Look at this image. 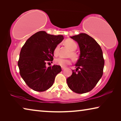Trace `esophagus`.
<instances>
[{
	"mask_svg": "<svg viewBox=\"0 0 121 121\" xmlns=\"http://www.w3.org/2000/svg\"><path fill=\"white\" fill-rule=\"evenodd\" d=\"M65 68V67H61V69H62V70H64Z\"/></svg>",
	"mask_w": 121,
	"mask_h": 121,
	"instance_id": "34e87169",
	"label": "esophagus"
}]
</instances>
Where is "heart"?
<instances>
[{
	"label": "heart",
	"mask_w": 121,
	"mask_h": 121,
	"mask_svg": "<svg viewBox=\"0 0 121 121\" xmlns=\"http://www.w3.org/2000/svg\"><path fill=\"white\" fill-rule=\"evenodd\" d=\"M65 43L71 50L69 56H71L73 59H76L77 55L74 51L77 48L76 43L72 39H67L65 41ZM59 50H60V44H58L55 47L54 50H53V53L55 56H57L59 54ZM71 62H72V60L71 59H64L62 58H58L54 60V62L56 63V64L63 67H65L67 65L71 64Z\"/></svg>",
	"instance_id": "b5f03b06"
}]
</instances>
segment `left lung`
<instances>
[{
	"instance_id": "1",
	"label": "left lung",
	"mask_w": 121,
	"mask_h": 121,
	"mask_svg": "<svg viewBox=\"0 0 121 121\" xmlns=\"http://www.w3.org/2000/svg\"><path fill=\"white\" fill-rule=\"evenodd\" d=\"M78 43L80 56L67 79L68 87L75 93L82 94L91 91L103 74L105 61L101 47L94 39L86 34L71 37Z\"/></svg>"
}]
</instances>
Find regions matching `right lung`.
<instances>
[{
  "mask_svg": "<svg viewBox=\"0 0 121 121\" xmlns=\"http://www.w3.org/2000/svg\"><path fill=\"white\" fill-rule=\"evenodd\" d=\"M63 38L62 35H52L40 31L30 37L22 46L17 63L20 74L26 85L34 91L48 90L62 70L58 65L46 68V63L52 62L53 50Z\"/></svg>",
  "mask_w": 121,
  "mask_h": 121,
  "instance_id": "1",
  "label": "right lung"
}]
</instances>
